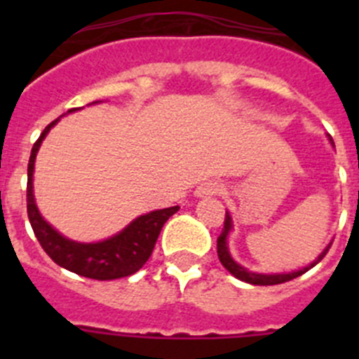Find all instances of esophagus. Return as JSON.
Masks as SVG:
<instances>
[{"label":"esophagus","instance_id":"1","mask_svg":"<svg viewBox=\"0 0 359 359\" xmlns=\"http://www.w3.org/2000/svg\"><path fill=\"white\" fill-rule=\"evenodd\" d=\"M221 190H223V187H221V183H219V182H205V183H201V185L198 187L196 194L201 196V198H205V196L219 194Z\"/></svg>","mask_w":359,"mask_h":359}]
</instances>
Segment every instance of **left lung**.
Returning a JSON list of instances; mask_svg holds the SVG:
<instances>
[{"label":"left lung","mask_w":359,"mask_h":359,"mask_svg":"<svg viewBox=\"0 0 359 359\" xmlns=\"http://www.w3.org/2000/svg\"><path fill=\"white\" fill-rule=\"evenodd\" d=\"M230 230H231V217H230V214L226 212V215H224L223 231H221V236L217 237V257H219V261H221V264H223L224 268H226L228 271L233 275V277L239 278V280H243V282H248V284H253V286H275V284H284V282L293 280V278L300 277V275L306 273L307 269H311L313 266H316L320 261H322L323 257H325V253L329 252V248H331V244H332V243L329 244L327 248L320 253L318 259H316L315 262H311L309 266H306V268H302V269H298V271H293V273L262 275V273H253V271H248V269L243 268V266L237 264V262L231 259L230 252H228V244H226V237H228V233H230Z\"/></svg>","instance_id":"obj_1"}]
</instances>
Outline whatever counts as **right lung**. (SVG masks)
I'll return each instance as SVG.
<instances>
[{
    "instance_id": "right-lung-1",
    "label": "right lung",
    "mask_w": 359,
    "mask_h": 359,
    "mask_svg": "<svg viewBox=\"0 0 359 359\" xmlns=\"http://www.w3.org/2000/svg\"><path fill=\"white\" fill-rule=\"evenodd\" d=\"M72 111L75 109H69L68 113H72ZM57 120L48 123L44 131L41 133L39 140L32 147L30 161H28L27 212L32 230L36 233L44 252L48 253L50 259L68 271H73V273L86 278H95V280H115V278L129 277L149 261L161 228L170 215L180 210V207L163 208V210H154L140 215L131 224L123 228L120 233L106 241H100V243H75V241L62 237L59 231L53 230L41 217L36 207L34 192H32V176H34L36 154L39 151L43 138L48 135Z\"/></svg>"
}]
</instances>
